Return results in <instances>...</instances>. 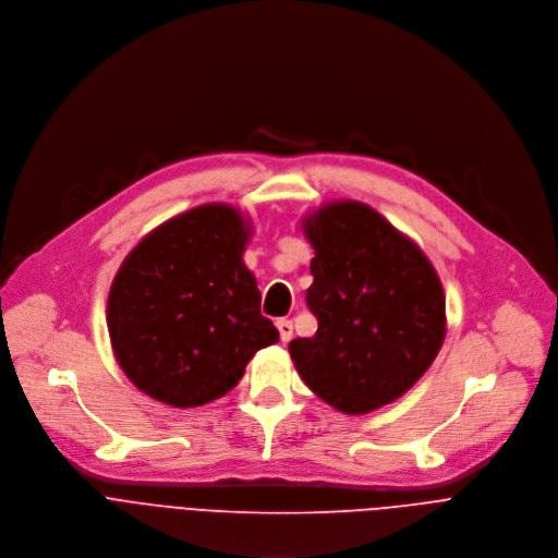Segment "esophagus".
<instances>
[{
    "label": "esophagus",
    "mask_w": 558,
    "mask_h": 558,
    "mask_svg": "<svg viewBox=\"0 0 558 558\" xmlns=\"http://www.w3.org/2000/svg\"><path fill=\"white\" fill-rule=\"evenodd\" d=\"M277 329H279V337H281V341L283 343H288L290 339H292V320H288V318H279L277 320Z\"/></svg>",
    "instance_id": "obj_1"
}]
</instances>
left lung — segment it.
I'll return each mask as SVG.
<instances>
[{"instance_id": "1", "label": "left lung", "mask_w": 558, "mask_h": 558, "mask_svg": "<svg viewBox=\"0 0 558 558\" xmlns=\"http://www.w3.org/2000/svg\"><path fill=\"white\" fill-rule=\"evenodd\" d=\"M314 248L305 292L318 320L288 350L305 385L350 415L404 396L435 361L447 305L426 255L372 206L329 202L301 219Z\"/></svg>"}]
</instances>
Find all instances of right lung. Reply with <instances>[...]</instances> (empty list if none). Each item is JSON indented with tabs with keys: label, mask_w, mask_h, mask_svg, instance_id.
<instances>
[{
	"label": "right lung",
	"mask_w": 558,
	"mask_h": 558,
	"mask_svg": "<svg viewBox=\"0 0 558 558\" xmlns=\"http://www.w3.org/2000/svg\"><path fill=\"white\" fill-rule=\"evenodd\" d=\"M251 219L202 204L167 219L125 257L107 299L111 350L125 376L165 404L229 393L248 361L279 341L242 255Z\"/></svg>",
	"instance_id": "add662e5"
}]
</instances>
